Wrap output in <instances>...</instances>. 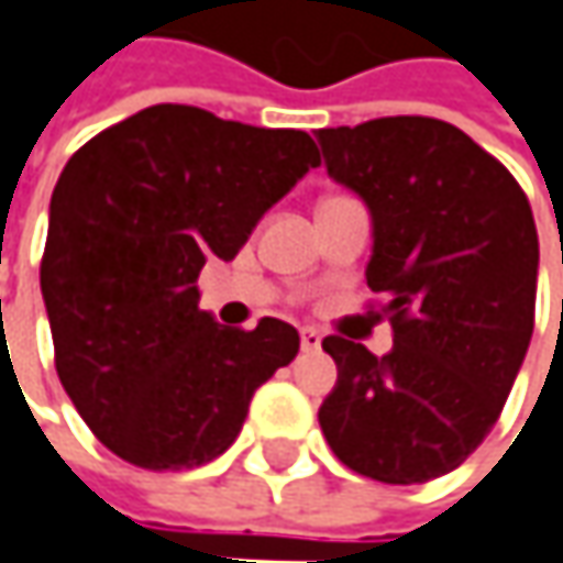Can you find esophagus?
<instances>
[{
    "instance_id": "1",
    "label": "esophagus",
    "mask_w": 563,
    "mask_h": 563,
    "mask_svg": "<svg viewBox=\"0 0 563 563\" xmlns=\"http://www.w3.org/2000/svg\"><path fill=\"white\" fill-rule=\"evenodd\" d=\"M299 341H302V351H319L322 347V334L316 332V329H302Z\"/></svg>"
}]
</instances>
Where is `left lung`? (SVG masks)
Listing matches in <instances>:
<instances>
[{"label": "left lung", "instance_id": "obj_1", "mask_svg": "<svg viewBox=\"0 0 563 563\" xmlns=\"http://www.w3.org/2000/svg\"><path fill=\"white\" fill-rule=\"evenodd\" d=\"M329 177L374 222L367 286L393 351L325 338L338 384L319 409L334 457L380 484L451 474L496 426L536 329L538 231L512 174L441 119L319 131Z\"/></svg>", "mask_w": 563, "mask_h": 563}]
</instances>
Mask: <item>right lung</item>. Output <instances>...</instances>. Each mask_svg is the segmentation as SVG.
<instances>
[{"label":"right lung","mask_w":563,"mask_h":563,"mask_svg":"<svg viewBox=\"0 0 563 563\" xmlns=\"http://www.w3.org/2000/svg\"><path fill=\"white\" fill-rule=\"evenodd\" d=\"M319 164L306 131L151 106L99 131L51 196L41 296L57 377L82 422L144 471L209 464L254 389L299 351L280 319L229 329L199 309V271L231 261Z\"/></svg>","instance_id":"add662e5"}]
</instances>
